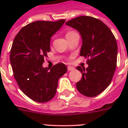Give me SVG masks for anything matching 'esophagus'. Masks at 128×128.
<instances>
[{
    "label": "esophagus",
    "instance_id": "34e87169",
    "mask_svg": "<svg viewBox=\"0 0 128 128\" xmlns=\"http://www.w3.org/2000/svg\"><path fill=\"white\" fill-rule=\"evenodd\" d=\"M68 68V71H70V70H75V68H74L73 66H68L67 67Z\"/></svg>",
    "mask_w": 128,
    "mask_h": 128
}]
</instances>
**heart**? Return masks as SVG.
Returning <instances> with one entry per match:
<instances>
[{
  "label": "heart",
  "mask_w": 128,
  "mask_h": 128,
  "mask_svg": "<svg viewBox=\"0 0 128 128\" xmlns=\"http://www.w3.org/2000/svg\"><path fill=\"white\" fill-rule=\"evenodd\" d=\"M71 32H68L67 34H70V33H71Z\"/></svg>",
  "instance_id": "heart-1"
}]
</instances>
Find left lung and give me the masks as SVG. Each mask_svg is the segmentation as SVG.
I'll return each instance as SVG.
<instances>
[{
    "instance_id": "1",
    "label": "left lung",
    "mask_w": 128,
    "mask_h": 128,
    "mask_svg": "<svg viewBox=\"0 0 128 128\" xmlns=\"http://www.w3.org/2000/svg\"><path fill=\"white\" fill-rule=\"evenodd\" d=\"M82 38L80 56L88 58L86 68L78 66L82 78L77 89L86 97L100 94L110 85L117 66V44L108 26L96 18L81 16L66 22Z\"/></svg>"
}]
</instances>
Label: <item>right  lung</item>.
<instances>
[{"mask_svg":"<svg viewBox=\"0 0 128 128\" xmlns=\"http://www.w3.org/2000/svg\"><path fill=\"white\" fill-rule=\"evenodd\" d=\"M65 21L31 22L20 29L13 40L10 62L14 79L24 94L36 102L51 100L56 93L58 80L67 71L62 63L50 70L42 65L50 52L52 36Z\"/></svg>","mask_w":128,"mask_h":128,"instance_id":"right-lung-1","label":"right lung"}]
</instances>
